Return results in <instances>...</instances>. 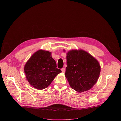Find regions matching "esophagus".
Here are the masks:
<instances>
[{
  "label": "esophagus",
  "mask_w": 121,
  "mask_h": 121,
  "mask_svg": "<svg viewBox=\"0 0 121 121\" xmlns=\"http://www.w3.org/2000/svg\"><path fill=\"white\" fill-rule=\"evenodd\" d=\"M61 71H62V72H63V73H65V68H62L61 69Z\"/></svg>",
  "instance_id": "1"
}]
</instances>
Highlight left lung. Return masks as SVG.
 Listing matches in <instances>:
<instances>
[{
    "label": "left lung",
    "mask_w": 121,
    "mask_h": 121,
    "mask_svg": "<svg viewBox=\"0 0 121 121\" xmlns=\"http://www.w3.org/2000/svg\"><path fill=\"white\" fill-rule=\"evenodd\" d=\"M65 52V50H64ZM65 76L72 89L82 92L92 88L100 75L98 61L83 50H72L67 53Z\"/></svg>",
    "instance_id": "8db88e82"
}]
</instances>
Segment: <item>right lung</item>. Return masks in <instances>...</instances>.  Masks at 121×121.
Segmentation results:
<instances>
[{"label": "right lung", "mask_w": 121, "mask_h": 121, "mask_svg": "<svg viewBox=\"0 0 121 121\" xmlns=\"http://www.w3.org/2000/svg\"><path fill=\"white\" fill-rule=\"evenodd\" d=\"M24 72L30 85L38 90L46 88L61 73L56 68V62L48 51L39 50L35 52L25 65Z\"/></svg>", "instance_id": "1"}]
</instances>
